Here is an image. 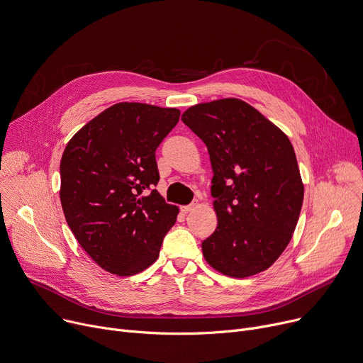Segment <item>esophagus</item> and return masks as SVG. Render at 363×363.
I'll return each mask as SVG.
<instances>
[{"label": "esophagus", "mask_w": 363, "mask_h": 363, "mask_svg": "<svg viewBox=\"0 0 363 363\" xmlns=\"http://www.w3.org/2000/svg\"><path fill=\"white\" fill-rule=\"evenodd\" d=\"M195 207H196V203H191V204H188V206H184V207H181V211H182L184 214H186V213L192 211Z\"/></svg>", "instance_id": "34e87169"}]
</instances>
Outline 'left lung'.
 Listing matches in <instances>:
<instances>
[{"label": "left lung", "instance_id": "left-lung-1", "mask_svg": "<svg viewBox=\"0 0 363 363\" xmlns=\"http://www.w3.org/2000/svg\"><path fill=\"white\" fill-rule=\"evenodd\" d=\"M182 121L207 146L218 224L203 242L218 272L246 278L268 269L298 221L304 185L284 131L238 98L196 104Z\"/></svg>", "mask_w": 363, "mask_h": 363}]
</instances>
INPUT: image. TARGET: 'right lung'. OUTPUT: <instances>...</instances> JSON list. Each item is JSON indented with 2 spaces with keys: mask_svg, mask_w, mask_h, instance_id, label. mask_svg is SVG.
Instances as JSON below:
<instances>
[{
  "mask_svg": "<svg viewBox=\"0 0 363 363\" xmlns=\"http://www.w3.org/2000/svg\"><path fill=\"white\" fill-rule=\"evenodd\" d=\"M179 110L118 103L86 123L60 160V203L82 249L103 269L135 275L157 259L178 207L155 189V152Z\"/></svg>",
  "mask_w": 363,
  "mask_h": 363,
  "instance_id": "right-lung-1",
  "label": "right lung"
}]
</instances>
